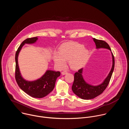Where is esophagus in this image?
I'll list each match as a JSON object with an SVG mask.
<instances>
[{
  "label": "esophagus",
  "mask_w": 129,
  "mask_h": 129,
  "mask_svg": "<svg viewBox=\"0 0 129 129\" xmlns=\"http://www.w3.org/2000/svg\"><path fill=\"white\" fill-rule=\"evenodd\" d=\"M67 73H68V72H67V71H62V72H61L62 75H66V74H67Z\"/></svg>",
  "instance_id": "1"
}]
</instances>
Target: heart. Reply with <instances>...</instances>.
Listing matches in <instances>:
<instances>
[{
    "label": "heart",
    "mask_w": 129,
    "mask_h": 129,
    "mask_svg": "<svg viewBox=\"0 0 129 129\" xmlns=\"http://www.w3.org/2000/svg\"><path fill=\"white\" fill-rule=\"evenodd\" d=\"M88 56V50L83 45L78 42H66L59 47L58 53H54L53 60L59 68H63L68 60L71 68L78 69L86 64Z\"/></svg>",
    "instance_id": "b5f03b06"
}]
</instances>
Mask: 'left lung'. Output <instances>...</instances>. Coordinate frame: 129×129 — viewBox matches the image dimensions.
<instances>
[{
	"instance_id": "obj_1",
	"label": "left lung",
	"mask_w": 129,
	"mask_h": 129,
	"mask_svg": "<svg viewBox=\"0 0 129 129\" xmlns=\"http://www.w3.org/2000/svg\"><path fill=\"white\" fill-rule=\"evenodd\" d=\"M93 39L95 43L96 48H104L111 50L108 44L105 41L98 40L95 38H93ZM112 56L113 64L111 70L103 83L100 85L92 86L87 84L84 81L82 75L83 68L79 69L78 72H76L74 75V81L72 86V90L73 93L83 100L93 99L101 94L108 86L114 70L115 61L114 57L112 53Z\"/></svg>"
}]
</instances>
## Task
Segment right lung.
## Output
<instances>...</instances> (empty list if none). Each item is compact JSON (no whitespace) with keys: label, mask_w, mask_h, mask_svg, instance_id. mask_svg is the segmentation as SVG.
Wrapping results in <instances>:
<instances>
[{"label":"right lung","mask_w":129,"mask_h":129,"mask_svg":"<svg viewBox=\"0 0 129 129\" xmlns=\"http://www.w3.org/2000/svg\"><path fill=\"white\" fill-rule=\"evenodd\" d=\"M37 37L29 38L24 40L18 47L15 54V79L19 87L26 93L35 98H42L46 96L53 90L55 83L60 76V71L47 70L39 79L32 82L24 80L20 74L18 64V57L21 48L25 43L31 44L37 40Z\"/></svg>","instance_id":"right-lung-1"}]
</instances>
